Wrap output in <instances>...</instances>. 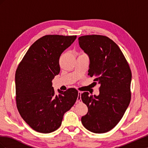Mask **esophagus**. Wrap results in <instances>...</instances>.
Here are the masks:
<instances>
[{"mask_svg":"<svg viewBox=\"0 0 148 148\" xmlns=\"http://www.w3.org/2000/svg\"><path fill=\"white\" fill-rule=\"evenodd\" d=\"M78 97H77V102H80L82 101V99H81V95H82V92L81 91H78Z\"/></svg>","mask_w":148,"mask_h":148,"instance_id":"obj_1","label":"esophagus"}]
</instances>
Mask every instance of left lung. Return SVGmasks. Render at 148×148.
Segmentation results:
<instances>
[{
    "instance_id": "left-lung-1",
    "label": "left lung",
    "mask_w": 148,
    "mask_h": 148,
    "mask_svg": "<svg viewBox=\"0 0 148 148\" xmlns=\"http://www.w3.org/2000/svg\"><path fill=\"white\" fill-rule=\"evenodd\" d=\"M78 42L89 57L88 75L101 85L98 96L82 94L88 108L82 123L91 132L106 133L117 125L129 106L132 71L119 47L108 37L83 36Z\"/></svg>"
}]
</instances>
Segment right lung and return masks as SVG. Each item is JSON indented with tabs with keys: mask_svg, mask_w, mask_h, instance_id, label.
<instances>
[{
	"mask_svg": "<svg viewBox=\"0 0 148 148\" xmlns=\"http://www.w3.org/2000/svg\"><path fill=\"white\" fill-rule=\"evenodd\" d=\"M77 36L46 35L30 46L15 73L16 102L21 117L35 131L49 133L62 123L64 114L78 97V91L58 89L52 81L60 72L59 58Z\"/></svg>",
	"mask_w": 148,
	"mask_h": 148,
	"instance_id": "right-lung-1",
	"label": "right lung"
}]
</instances>
